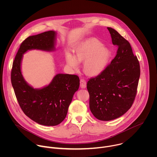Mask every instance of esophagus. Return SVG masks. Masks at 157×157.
<instances>
[{"label":"esophagus","instance_id":"1","mask_svg":"<svg viewBox=\"0 0 157 157\" xmlns=\"http://www.w3.org/2000/svg\"><path fill=\"white\" fill-rule=\"evenodd\" d=\"M80 87L81 88H85L86 87V81L84 79L80 80Z\"/></svg>","mask_w":157,"mask_h":157}]
</instances>
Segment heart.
<instances>
[{
	"instance_id": "heart-1",
	"label": "heart",
	"mask_w": 157,
	"mask_h": 157,
	"mask_svg": "<svg viewBox=\"0 0 157 157\" xmlns=\"http://www.w3.org/2000/svg\"><path fill=\"white\" fill-rule=\"evenodd\" d=\"M110 52L102 47V43L96 38L86 40L77 46L74 50V56L70 53L66 55L68 65L74 70L78 67V63L84 62L83 70L89 76H97L106 67Z\"/></svg>"
}]
</instances>
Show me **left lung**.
<instances>
[{
  "label": "left lung",
  "mask_w": 157,
  "mask_h": 157,
  "mask_svg": "<svg viewBox=\"0 0 157 157\" xmlns=\"http://www.w3.org/2000/svg\"><path fill=\"white\" fill-rule=\"evenodd\" d=\"M114 45L118 47L115 58L97 76L87 82L89 108L100 121L117 119L132 107L140 75L137 57L129 42L114 29L107 27Z\"/></svg>",
  "instance_id": "8db88e82"
}]
</instances>
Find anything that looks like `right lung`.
<instances>
[{"instance_id": "obj_1", "label": "right lung", "mask_w": 157, "mask_h": 157, "mask_svg": "<svg viewBox=\"0 0 157 157\" xmlns=\"http://www.w3.org/2000/svg\"><path fill=\"white\" fill-rule=\"evenodd\" d=\"M55 32L50 30L27 38L21 43L13 61L11 82L20 108L24 114L36 123L55 126L65 119L73 95L79 86L75 75L58 74L47 86L33 89L22 76L20 64L22 55L27 50L54 49Z\"/></svg>"}]
</instances>
